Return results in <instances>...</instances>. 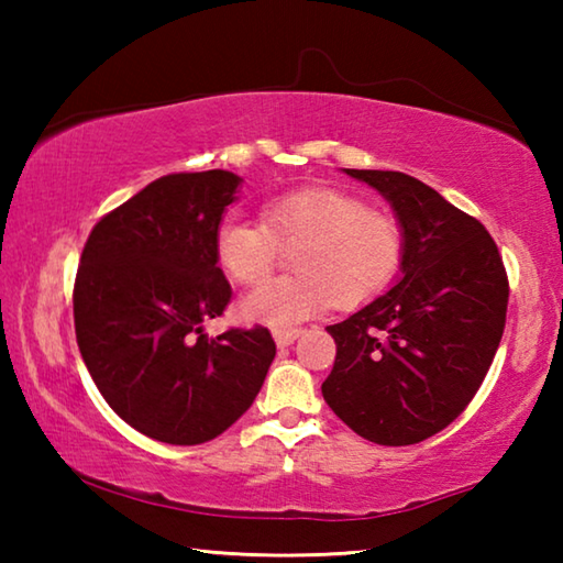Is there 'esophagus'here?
<instances>
[{"instance_id":"34e87169","label":"esophagus","mask_w":563,"mask_h":563,"mask_svg":"<svg viewBox=\"0 0 563 563\" xmlns=\"http://www.w3.org/2000/svg\"><path fill=\"white\" fill-rule=\"evenodd\" d=\"M298 335H300V328H275L273 330V340H275V345H278V347L292 345L295 338H298Z\"/></svg>"}]
</instances>
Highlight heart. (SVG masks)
<instances>
[{
  "mask_svg": "<svg viewBox=\"0 0 563 563\" xmlns=\"http://www.w3.org/2000/svg\"><path fill=\"white\" fill-rule=\"evenodd\" d=\"M216 261L235 283H260L280 246H295V276L261 284L241 300V318L290 328L325 310L357 308L385 292L402 271L407 238L397 218L328 188L295 190L263 206V223L225 216Z\"/></svg>",
  "mask_w": 563,
  "mask_h": 563,
  "instance_id": "1",
  "label": "heart"
}]
</instances>
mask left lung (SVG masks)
Masks as SVG:
<instances>
[{
  "label": "left lung",
  "instance_id": "obj_1",
  "mask_svg": "<svg viewBox=\"0 0 563 563\" xmlns=\"http://www.w3.org/2000/svg\"><path fill=\"white\" fill-rule=\"evenodd\" d=\"M345 174L387 198L407 253L393 290L328 328L338 355L322 397L365 440L417 444L454 422L487 377L507 322V271L487 228L422 180Z\"/></svg>",
  "mask_w": 563,
  "mask_h": 563
}]
</instances>
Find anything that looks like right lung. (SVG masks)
Listing matches in <instances>:
<instances>
[{
	"label": "right lung",
	"mask_w": 563,
	"mask_h": 563,
	"mask_svg": "<svg viewBox=\"0 0 563 563\" xmlns=\"http://www.w3.org/2000/svg\"><path fill=\"white\" fill-rule=\"evenodd\" d=\"M238 186L221 168L164 176L103 216L84 245L76 342L109 407L151 440L188 446L225 432L275 357L268 328L203 332L233 295L213 241Z\"/></svg>",
	"instance_id": "right-lung-1"
}]
</instances>
